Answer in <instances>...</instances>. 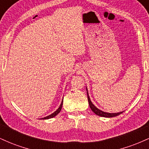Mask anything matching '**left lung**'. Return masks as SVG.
<instances>
[{"label":"left lung","instance_id":"obj_1","mask_svg":"<svg viewBox=\"0 0 149 149\" xmlns=\"http://www.w3.org/2000/svg\"><path fill=\"white\" fill-rule=\"evenodd\" d=\"M86 90H87V94H88V102H89V105H90V109H91V110L94 113H95L96 115L102 116V117H105V118H112V117H115V116H118V115H120V114H121L123 112V111H121L119 113H111L104 112V111H102L100 110V109H97V108L92 103L91 100H90V97H89L88 92V89L87 88H86Z\"/></svg>","mask_w":149,"mask_h":149}]
</instances>
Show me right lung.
<instances>
[{
	"instance_id": "obj_1",
	"label": "right lung",
	"mask_w": 149,
	"mask_h": 149,
	"mask_svg": "<svg viewBox=\"0 0 149 149\" xmlns=\"http://www.w3.org/2000/svg\"><path fill=\"white\" fill-rule=\"evenodd\" d=\"M62 105H63V100L61 101V104H60V106H59V107L58 108L57 111H55L53 113L50 114V115L46 116V117H45V118H41V119H42V120L49 119V118H53V117H54V116H56L57 115L58 113H59V112H60V111H61V107H62Z\"/></svg>"
}]
</instances>
